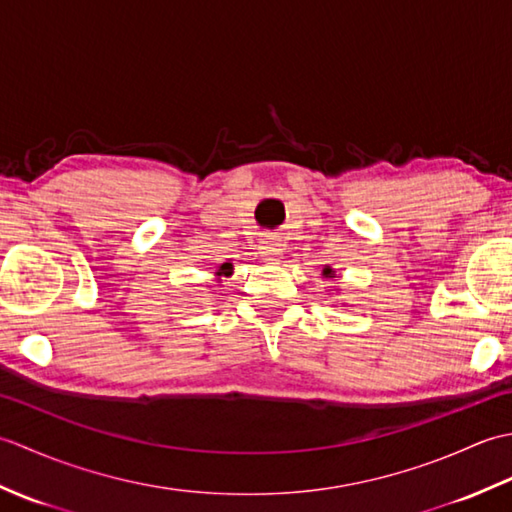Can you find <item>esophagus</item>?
<instances>
[{
    "label": "esophagus",
    "mask_w": 512,
    "mask_h": 512,
    "mask_svg": "<svg viewBox=\"0 0 512 512\" xmlns=\"http://www.w3.org/2000/svg\"><path fill=\"white\" fill-rule=\"evenodd\" d=\"M259 253H262L266 262L277 264L281 255H284V242H281L279 237L266 235V237H262V242H259Z\"/></svg>",
    "instance_id": "1"
}]
</instances>
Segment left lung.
I'll return each instance as SVG.
<instances>
[{
	"instance_id": "8db88e82",
	"label": "left lung",
	"mask_w": 512,
	"mask_h": 512,
	"mask_svg": "<svg viewBox=\"0 0 512 512\" xmlns=\"http://www.w3.org/2000/svg\"><path fill=\"white\" fill-rule=\"evenodd\" d=\"M334 273H336V270H332L330 266H325V268H323V277H325V279H332V277H336Z\"/></svg>"
}]
</instances>
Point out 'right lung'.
<instances>
[{"label": "right lung", "instance_id": "1", "mask_svg": "<svg viewBox=\"0 0 512 512\" xmlns=\"http://www.w3.org/2000/svg\"><path fill=\"white\" fill-rule=\"evenodd\" d=\"M233 275V262H224L217 266L215 270V277H217V284H222V277H231Z\"/></svg>", "mask_w": 512, "mask_h": 512}]
</instances>
